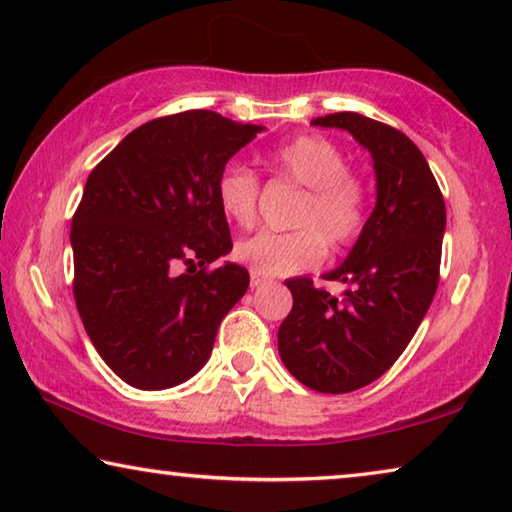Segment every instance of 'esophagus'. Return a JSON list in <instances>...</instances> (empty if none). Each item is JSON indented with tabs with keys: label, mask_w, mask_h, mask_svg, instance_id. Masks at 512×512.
Masks as SVG:
<instances>
[{
	"label": "esophagus",
	"mask_w": 512,
	"mask_h": 512,
	"mask_svg": "<svg viewBox=\"0 0 512 512\" xmlns=\"http://www.w3.org/2000/svg\"><path fill=\"white\" fill-rule=\"evenodd\" d=\"M265 281H267V279H265V277H261V274H258V272H251V286H254V288L263 286Z\"/></svg>",
	"instance_id": "1"
}]
</instances>
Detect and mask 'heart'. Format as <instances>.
<instances>
[{
  "label": "heart",
  "mask_w": 512,
  "mask_h": 512,
  "mask_svg": "<svg viewBox=\"0 0 512 512\" xmlns=\"http://www.w3.org/2000/svg\"><path fill=\"white\" fill-rule=\"evenodd\" d=\"M272 171L304 187L288 233L261 231L235 245V258L265 277L309 270L327 254V243L345 247L366 222V187L345 169V155L334 141L316 135L297 137L267 155ZM217 203L238 226L256 219L258 178L242 164H226L217 176Z\"/></svg>",
  "instance_id": "obj_1"
}]
</instances>
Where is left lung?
Returning a JSON list of instances; mask_svg holds the SVG:
<instances>
[{"label": "left lung", "mask_w": 512, "mask_h": 512, "mask_svg": "<svg viewBox=\"0 0 512 512\" xmlns=\"http://www.w3.org/2000/svg\"><path fill=\"white\" fill-rule=\"evenodd\" d=\"M318 128L350 132L371 153L375 208L355 247L327 281H286L293 311L279 327L283 366L304 387L348 393L387 373L419 329L439 283L446 206L426 157L403 132L357 112L313 119Z\"/></svg>", "instance_id": "1"}]
</instances>
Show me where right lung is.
<instances>
[{
	"label": "right lung",
	"mask_w": 512,
	"mask_h": 512,
	"mask_svg": "<svg viewBox=\"0 0 512 512\" xmlns=\"http://www.w3.org/2000/svg\"><path fill=\"white\" fill-rule=\"evenodd\" d=\"M263 125L208 109L148 121L91 171L73 217V293L93 348L144 391L206 366L224 320L249 288L217 203V176ZM180 264L188 272L177 274Z\"/></svg>",
	"instance_id": "obj_1"
}]
</instances>
